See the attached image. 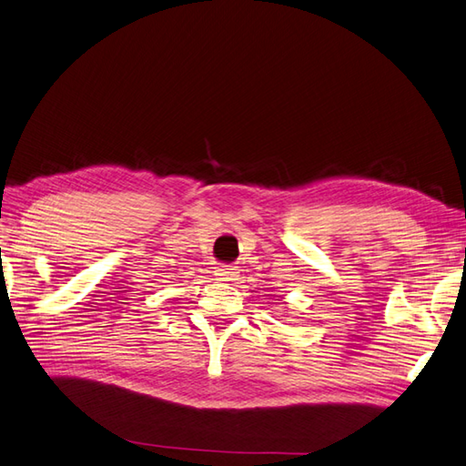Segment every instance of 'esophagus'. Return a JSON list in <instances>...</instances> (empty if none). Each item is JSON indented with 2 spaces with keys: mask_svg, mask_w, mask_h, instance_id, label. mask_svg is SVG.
<instances>
[{
  "mask_svg": "<svg viewBox=\"0 0 466 466\" xmlns=\"http://www.w3.org/2000/svg\"><path fill=\"white\" fill-rule=\"evenodd\" d=\"M215 277H218V280H235L237 270L231 267H219L215 270Z\"/></svg>",
  "mask_w": 466,
  "mask_h": 466,
  "instance_id": "34e87169",
  "label": "esophagus"
}]
</instances>
